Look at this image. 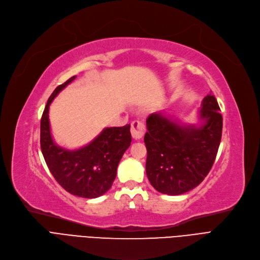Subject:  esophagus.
<instances>
[{
  "label": "esophagus",
  "instance_id": "esophagus-1",
  "mask_svg": "<svg viewBox=\"0 0 260 260\" xmlns=\"http://www.w3.org/2000/svg\"><path fill=\"white\" fill-rule=\"evenodd\" d=\"M146 132L144 123L139 121V120H134L131 123V135L134 140H142L144 138Z\"/></svg>",
  "mask_w": 260,
  "mask_h": 260
}]
</instances>
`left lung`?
I'll list each match as a JSON object with an SVG mask.
<instances>
[{"label":"left lung","instance_id":"obj_1","mask_svg":"<svg viewBox=\"0 0 260 260\" xmlns=\"http://www.w3.org/2000/svg\"><path fill=\"white\" fill-rule=\"evenodd\" d=\"M215 96L201 104V125H180L162 112L147 118L144 142L146 174L159 192L178 196L199 185L215 162L222 135V115Z\"/></svg>","mask_w":260,"mask_h":260}]
</instances>
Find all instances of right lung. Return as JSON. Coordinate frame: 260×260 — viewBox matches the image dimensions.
<instances>
[{"label": "right lung", "mask_w": 260, "mask_h": 260, "mask_svg": "<svg viewBox=\"0 0 260 260\" xmlns=\"http://www.w3.org/2000/svg\"><path fill=\"white\" fill-rule=\"evenodd\" d=\"M75 78L58 85L49 96L41 117L40 144L46 165L61 186L74 196L93 199L112 186L119 160L131 144L130 125L105 128L89 145L76 150L56 145L49 127V105Z\"/></svg>", "instance_id": "right-lung-1"}]
</instances>
